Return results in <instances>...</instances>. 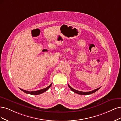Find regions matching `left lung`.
Wrapping results in <instances>:
<instances>
[{
  "instance_id": "1",
  "label": "left lung",
  "mask_w": 121,
  "mask_h": 121,
  "mask_svg": "<svg viewBox=\"0 0 121 121\" xmlns=\"http://www.w3.org/2000/svg\"><path fill=\"white\" fill-rule=\"evenodd\" d=\"M68 85L69 87L70 88V89H71V90L72 91H73L74 92H75V93H77V94L81 95H91V93H94V92H95V91H98L99 89L100 88V87H99V88H97V89H95V90H93L92 91H91L83 92V91H78L75 90V89H73V88H72L70 86V85H69V84H68Z\"/></svg>"
}]
</instances>
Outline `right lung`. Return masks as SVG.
<instances>
[{"label": "right lung", "mask_w": 121, "mask_h": 121, "mask_svg": "<svg viewBox=\"0 0 121 121\" xmlns=\"http://www.w3.org/2000/svg\"><path fill=\"white\" fill-rule=\"evenodd\" d=\"M52 84H51L49 86H48V87H47L46 88H45L44 89H41V90H39V91H26L25 90H24L22 88H19L21 89V91H24V92L28 93V94H30V95H40L41 93H43L45 91H46L47 90H48V89L51 87V86L52 85Z\"/></svg>", "instance_id": "add662e5"}]
</instances>
